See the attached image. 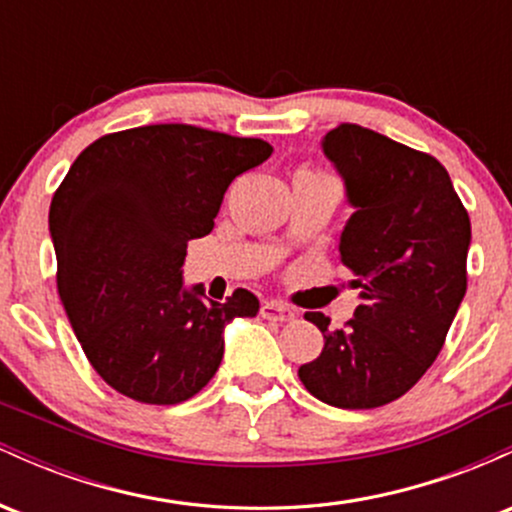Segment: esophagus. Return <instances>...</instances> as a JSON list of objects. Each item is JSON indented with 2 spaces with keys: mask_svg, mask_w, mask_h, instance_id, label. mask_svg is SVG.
I'll return each instance as SVG.
<instances>
[{
  "mask_svg": "<svg viewBox=\"0 0 512 512\" xmlns=\"http://www.w3.org/2000/svg\"><path fill=\"white\" fill-rule=\"evenodd\" d=\"M260 315L264 317V320H274V322H289V320H293V317H296L293 308H289V305H284L279 301L262 303Z\"/></svg>",
  "mask_w": 512,
  "mask_h": 512,
  "instance_id": "obj_1",
  "label": "esophagus"
}]
</instances>
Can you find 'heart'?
<instances>
[{"label": "heart", "instance_id": "heart-1", "mask_svg": "<svg viewBox=\"0 0 512 512\" xmlns=\"http://www.w3.org/2000/svg\"><path fill=\"white\" fill-rule=\"evenodd\" d=\"M301 173H310V175H325V173H320V170H313V168H305V170H301Z\"/></svg>", "mask_w": 512, "mask_h": 512}]
</instances>
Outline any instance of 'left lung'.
I'll return each mask as SVG.
<instances>
[{
  "mask_svg": "<svg viewBox=\"0 0 512 512\" xmlns=\"http://www.w3.org/2000/svg\"><path fill=\"white\" fill-rule=\"evenodd\" d=\"M322 149L356 211L342 233L344 267L361 305L342 330L305 313L325 334L298 368L310 395L339 409L395 402L431 368L467 291L472 223L438 158L342 122Z\"/></svg>",
  "mask_w": 512,
  "mask_h": 512,
  "instance_id": "obj_1",
  "label": "left lung"
}]
</instances>
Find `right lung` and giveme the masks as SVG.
<instances>
[{"mask_svg": "<svg viewBox=\"0 0 512 512\" xmlns=\"http://www.w3.org/2000/svg\"><path fill=\"white\" fill-rule=\"evenodd\" d=\"M272 151L168 122L103 134L64 175L50 204L57 291L88 363L120 395L163 407L195 397L221 366L226 322L257 315L250 291L202 301L180 269L228 185Z\"/></svg>", "mask_w": 512, "mask_h": 512, "instance_id": "add662e5", "label": "right lung"}]
</instances>
